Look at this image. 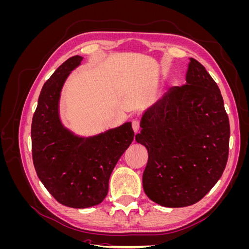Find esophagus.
<instances>
[{"instance_id":"34e87169","label":"esophagus","mask_w":249,"mask_h":249,"mask_svg":"<svg viewBox=\"0 0 249 249\" xmlns=\"http://www.w3.org/2000/svg\"><path fill=\"white\" fill-rule=\"evenodd\" d=\"M132 127H133L134 133H138V131L140 129V123L138 122V120H133V122H132Z\"/></svg>"}]
</instances>
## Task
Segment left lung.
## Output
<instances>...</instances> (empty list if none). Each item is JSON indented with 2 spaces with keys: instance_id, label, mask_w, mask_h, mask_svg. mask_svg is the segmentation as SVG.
<instances>
[{
  "instance_id": "1",
  "label": "left lung",
  "mask_w": 249,
  "mask_h": 249,
  "mask_svg": "<svg viewBox=\"0 0 249 249\" xmlns=\"http://www.w3.org/2000/svg\"><path fill=\"white\" fill-rule=\"evenodd\" d=\"M140 127L135 139L148 153L143 189L158 205H194L221 178L230 122L219 88L197 60L190 58L185 85L143 112Z\"/></svg>"
}]
</instances>
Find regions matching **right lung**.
I'll return each instance as SVG.
<instances>
[{"instance_id":"add662e5","label":"right lung","mask_w":249,"mask_h":249,"mask_svg":"<svg viewBox=\"0 0 249 249\" xmlns=\"http://www.w3.org/2000/svg\"><path fill=\"white\" fill-rule=\"evenodd\" d=\"M82 60L78 55L67 59L44 83L31 125L37 176L58 202L76 209L96 206L106 197L111 173L134 139L131 123L90 137L78 136L61 123V90Z\"/></svg>"}]
</instances>
